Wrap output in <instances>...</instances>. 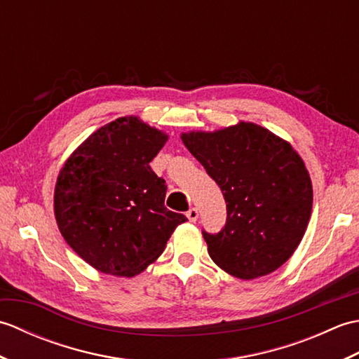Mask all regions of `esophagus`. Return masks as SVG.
<instances>
[{
    "instance_id": "34e87169",
    "label": "esophagus",
    "mask_w": 359,
    "mask_h": 359,
    "mask_svg": "<svg viewBox=\"0 0 359 359\" xmlns=\"http://www.w3.org/2000/svg\"><path fill=\"white\" fill-rule=\"evenodd\" d=\"M187 217L189 219V222H196L197 217H199V211H197V208H189L187 211Z\"/></svg>"
}]
</instances>
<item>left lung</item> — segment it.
Wrapping results in <instances>:
<instances>
[{"label": "left lung", "mask_w": 359, "mask_h": 359, "mask_svg": "<svg viewBox=\"0 0 359 359\" xmlns=\"http://www.w3.org/2000/svg\"><path fill=\"white\" fill-rule=\"evenodd\" d=\"M182 140L226 202L222 230H202L210 257L241 279L278 270L299 245L311 215L313 189L302 158L269 129L245 121Z\"/></svg>", "instance_id": "8db88e82"}]
</instances>
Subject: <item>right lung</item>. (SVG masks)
I'll return each instance as SVG.
<instances>
[{
    "label": "right lung",
    "mask_w": 359,
    "mask_h": 359,
    "mask_svg": "<svg viewBox=\"0 0 359 359\" xmlns=\"http://www.w3.org/2000/svg\"><path fill=\"white\" fill-rule=\"evenodd\" d=\"M166 140L137 117L117 118L90 135L60 171L53 199L58 228L94 269L139 274L188 220L165 207L166 184L149 166Z\"/></svg>",
    "instance_id": "add662e5"
}]
</instances>
